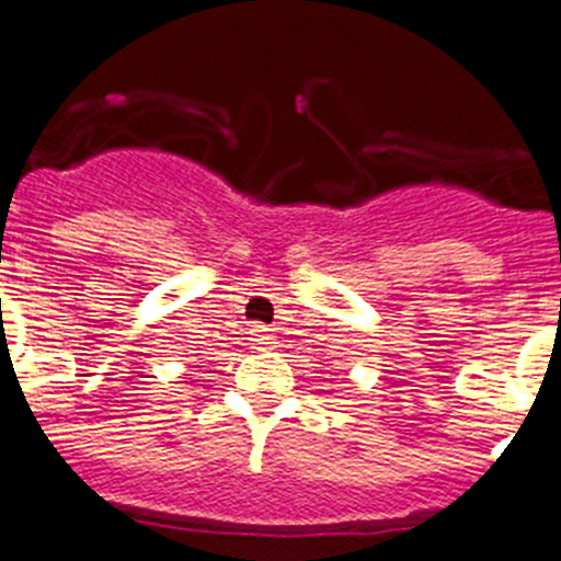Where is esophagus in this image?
Listing matches in <instances>:
<instances>
[{
	"label": "esophagus",
	"mask_w": 561,
	"mask_h": 561,
	"mask_svg": "<svg viewBox=\"0 0 561 561\" xmlns=\"http://www.w3.org/2000/svg\"><path fill=\"white\" fill-rule=\"evenodd\" d=\"M251 343H254V350L260 352H268L274 350V343H276V335L274 330H268V327H251Z\"/></svg>",
	"instance_id": "obj_1"
}]
</instances>
